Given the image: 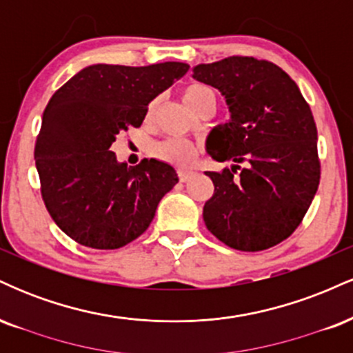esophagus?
Returning <instances> with one entry per match:
<instances>
[{
  "label": "esophagus",
  "instance_id": "obj_1",
  "mask_svg": "<svg viewBox=\"0 0 353 353\" xmlns=\"http://www.w3.org/2000/svg\"><path fill=\"white\" fill-rule=\"evenodd\" d=\"M194 174L196 172H192V171H184V169H179V171H177V177H179V181L181 182H188L190 177L194 176Z\"/></svg>",
  "mask_w": 353,
  "mask_h": 353
}]
</instances>
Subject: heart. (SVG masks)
<instances>
[{"label":"heart","instance_id":"obj_1","mask_svg":"<svg viewBox=\"0 0 353 353\" xmlns=\"http://www.w3.org/2000/svg\"><path fill=\"white\" fill-rule=\"evenodd\" d=\"M214 91L204 84H189L182 89V101L185 103L190 111L201 103L202 99L212 96ZM154 112V104L148 109V117H151ZM152 156L163 163L172 164L176 168H185L190 165L199 156V145L190 143L188 139H165L152 145Z\"/></svg>","mask_w":353,"mask_h":353}]
</instances>
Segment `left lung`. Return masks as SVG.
<instances>
[{"label":"left lung","instance_id":"left-lung-1","mask_svg":"<svg viewBox=\"0 0 353 353\" xmlns=\"http://www.w3.org/2000/svg\"><path fill=\"white\" fill-rule=\"evenodd\" d=\"M194 78L217 88L230 111L229 123L210 132L208 152L219 163H236L221 174L205 172L214 182L205 225L244 252L281 244L301 225L320 182L309 103L277 64L250 56L199 64Z\"/></svg>","mask_w":353,"mask_h":353}]
</instances>
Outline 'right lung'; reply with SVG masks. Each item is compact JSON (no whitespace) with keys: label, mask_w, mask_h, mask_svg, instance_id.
Segmentation results:
<instances>
[{"label":"right lung","mask_w":353,"mask_h":353,"mask_svg":"<svg viewBox=\"0 0 353 353\" xmlns=\"http://www.w3.org/2000/svg\"><path fill=\"white\" fill-rule=\"evenodd\" d=\"M189 71L185 63L94 64L52 94L34 148L41 197L56 225L91 249H119L137 239L177 184L169 164H119L111 144L141 128L149 103Z\"/></svg>","instance_id":"obj_1"}]
</instances>
